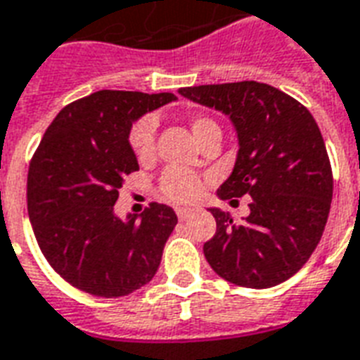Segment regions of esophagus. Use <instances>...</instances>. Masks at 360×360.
Returning <instances> with one entry per match:
<instances>
[{
    "label": "esophagus",
    "mask_w": 360,
    "mask_h": 360,
    "mask_svg": "<svg viewBox=\"0 0 360 360\" xmlns=\"http://www.w3.org/2000/svg\"><path fill=\"white\" fill-rule=\"evenodd\" d=\"M176 214H178V218H180V220H190L191 216H193V210H190V209H178L176 210Z\"/></svg>",
    "instance_id": "obj_1"
}]
</instances>
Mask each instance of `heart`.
I'll return each mask as SVG.
<instances>
[{
    "mask_svg": "<svg viewBox=\"0 0 360 360\" xmlns=\"http://www.w3.org/2000/svg\"><path fill=\"white\" fill-rule=\"evenodd\" d=\"M210 125H216L214 121L207 117H193L190 121L191 132L195 140L207 131ZM131 148L139 159H148L153 153V142H155V119H140L131 131ZM159 190L165 199L172 202H191L195 201L201 193V180L191 170L170 167L163 172Z\"/></svg>",
    "mask_w": 360,
    "mask_h": 360,
    "instance_id": "b5f03b06",
    "label": "heart"
}]
</instances>
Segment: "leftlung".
Segmentation results:
<instances>
[{
	"mask_svg": "<svg viewBox=\"0 0 360 360\" xmlns=\"http://www.w3.org/2000/svg\"><path fill=\"white\" fill-rule=\"evenodd\" d=\"M178 93L228 115L237 132L233 170L216 195H250V214L241 224L218 207L209 209L216 233L202 247L207 262L221 279L245 288L290 279L317 248L330 212L332 169L313 115L258 81Z\"/></svg>",
	"mask_w": 360,
	"mask_h": 360,
	"instance_id": "left-lung-1",
	"label": "left lung"
}]
</instances>
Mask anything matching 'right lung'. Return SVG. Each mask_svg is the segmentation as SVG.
I'll use <instances>...</instances> for the list:
<instances>
[{
	"mask_svg": "<svg viewBox=\"0 0 360 360\" xmlns=\"http://www.w3.org/2000/svg\"><path fill=\"white\" fill-rule=\"evenodd\" d=\"M172 93L96 91L53 119L28 170V216L37 245L62 279L100 298L148 285L178 224L151 202L119 218L113 205L127 174L139 170L129 142L142 115L174 102Z\"/></svg>",
	"mask_w": 360,
	"mask_h": 360,
	"instance_id": "obj_1",
	"label": "right lung"
}]
</instances>
